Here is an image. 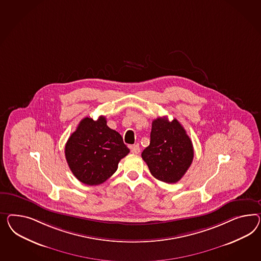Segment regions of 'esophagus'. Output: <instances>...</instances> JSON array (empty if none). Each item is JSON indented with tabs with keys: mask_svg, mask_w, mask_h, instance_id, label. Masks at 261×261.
Instances as JSON below:
<instances>
[{
	"mask_svg": "<svg viewBox=\"0 0 261 261\" xmlns=\"http://www.w3.org/2000/svg\"><path fill=\"white\" fill-rule=\"evenodd\" d=\"M130 150H131V153L133 154H139L141 152V148L138 144H135V145H131L130 146Z\"/></svg>",
	"mask_w": 261,
	"mask_h": 261,
	"instance_id": "34e87169",
	"label": "esophagus"
}]
</instances>
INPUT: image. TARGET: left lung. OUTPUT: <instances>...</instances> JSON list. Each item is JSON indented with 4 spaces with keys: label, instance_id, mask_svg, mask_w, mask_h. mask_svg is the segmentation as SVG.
I'll use <instances>...</instances> for the list:
<instances>
[{
    "label": "left lung",
    "instance_id": "8db88e82",
    "mask_svg": "<svg viewBox=\"0 0 261 261\" xmlns=\"http://www.w3.org/2000/svg\"><path fill=\"white\" fill-rule=\"evenodd\" d=\"M150 144L141 156L151 174L166 184H176L190 167L194 159L193 143L184 126L165 117L153 120Z\"/></svg>",
    "mask_w": 261,
    "mask_h": 261
}]
</instances>
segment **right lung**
I'll return each instance as SVG.
<instances>
[{
	"mask_svg": "<svg viewBox=\"0 0 261 261\" xmlns=\"http://www.w3.org/2000/svg\"><path fill=\"white\" fill-rule=\"evenodd\" d=\"M130 150L122 137L107 126L106 117H86L65 144V159L73 175L86 185L103 184Z\"/></svg>",
	"mask_w": 261,
	"mask_h": 261,
	"instance_id": "add662e5",
	"label": "right lung"
}]
</instances>
